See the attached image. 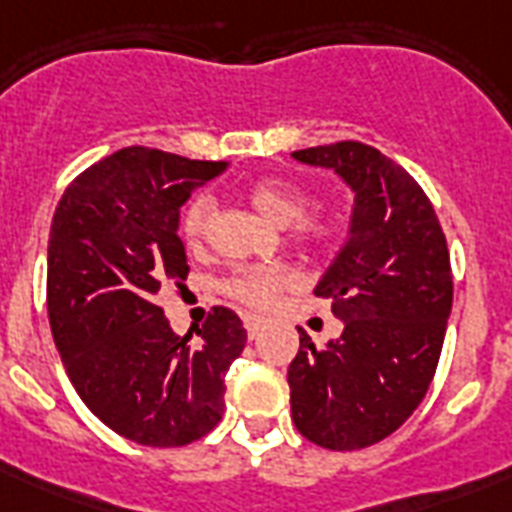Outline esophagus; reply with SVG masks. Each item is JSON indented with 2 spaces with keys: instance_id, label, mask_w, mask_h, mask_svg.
Masks as SVG:
<instances>
[{
  "instance_id": "34e87169",
  "label": "esophagus",
  "mask_w": 512,
  "mask_h": 512,
  "mask_svg": "<svg viewBox=\"0 0 512 512\" xmlns=\"http://www.w3.org/2000/svg\"><path fill=\"white\" fill-rule=\"evenodd\" d=\"M263 319H252V316H249L247 319V335H249V340H257V337H260V332H263Z\"/></svg>"
}]
</instances>
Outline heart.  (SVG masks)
<instances>
[{"label":"heart","mask_w":512,"mask_h":512,"mask_svg":"<svg viewBox=\"0 0 512 512\" xmlns=\"http://www.w3.org/2000/svg\"><path fill=\"white\" fill-rule=\"evenodd\" d=\"M247 199L252 207L271 223L287 225L289 239L305 249L332 247L342 233V217L337 209H308V193L284 177H260L247 185ZM212 225V199L193 196L180 215V236L191 249H199L209 236ZM292 284V273L281 265H249L233 271L223 281V292L236 303L265 311L276 303L279 292Z\"/></svg>","instance_id":"obj_1"}]
</instances>
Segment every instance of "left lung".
Instances as JSON below:
<instances>
[{"mask_svg": "<svg viewBox=\"0 0 512 512\" xmlns=\"http://www.w3.org/2000/svg\"><path fill=\"white\" fill-rule=\"evenodd\" d=\"M356 193L350 239L316 295L345 329L327 348L300 332L289 364L295 428L353 452L388 438L428 393L452 313V263L436 209L409 172L358 140L295 151Z\"/></svg>", "mask_w": 512, "mask_h": 512, "instance_id": "8db88e82", "label": "left lung"}]
</instances>
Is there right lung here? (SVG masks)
<instances>
[{"label":"right lung","mask_w":512,"mask_h":512,"mask_svg":"<svg viewBox=\"0 0 512 512\" xmlns=\"http://www.w3.org/2000/svg\"><path fill=\"white\" fill-rule=\"evenodd\" d=\"M225 162L130 146L76 175L60 196L47 247V316L68 380L103 425L135 444L185 446L215 428L225 374L247 342L215 305L175 335L154 303L188 276L180 207Z\"/></svg>","instance_id":"right-lung-1"}]
</instances>
